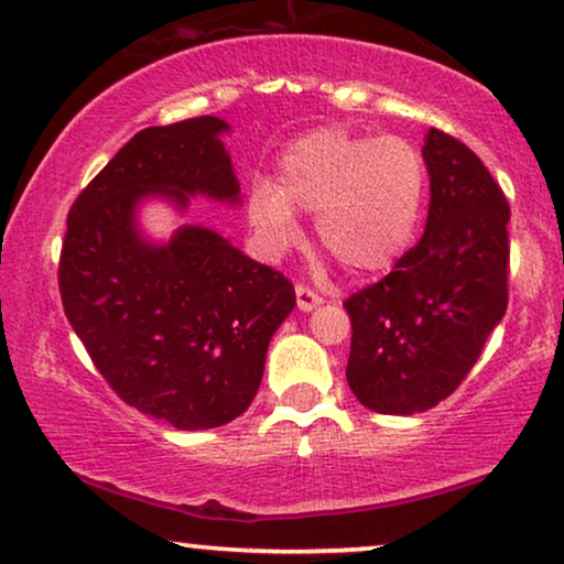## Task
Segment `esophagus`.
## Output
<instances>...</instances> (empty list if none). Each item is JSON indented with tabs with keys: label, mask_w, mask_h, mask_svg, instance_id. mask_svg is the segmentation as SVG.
I'll use <instances>...</instances> for the list:
<instances>
[{
	"label": "esophagus",
	"mask_w": 564,
	"mask_h": 564,
	"mask_svg": "<svg viewBox=\"0 0 564 564\" xmlns=\"http://www.w3.org/2000/svg\"><path fill=\"white\" fill-rule=\"evenodd\" d=\"M295 295H297V308L303 313H311L313 308H318V305L324 303V297H321L318 292H313L311 288H305V284H297Z\"/></svg>",
	"instance_id": "1"
}]
</instances>
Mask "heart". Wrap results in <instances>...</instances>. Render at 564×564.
Returning <instances> with one entry per match:
<instances>
[{
  "label": "heart",
  "instance_id": "b5f03b06",
  "mask_svg": "<svg viewBox=\"0 0 564 564\" xmlns=\"http://www.w3.org/2000/svg\"><path fill=\"white\" fill-rule=\"evenodd\" d=\"M427 165L401 137L328 127L295 139L280 155L276 181H256L248 223L267 251L300 238L295 212H308L321 248L352 276L391 269L420 230Z\"/></svg>",
  "mask_w": 564,
  "mask_h": 564
}]
</instances>
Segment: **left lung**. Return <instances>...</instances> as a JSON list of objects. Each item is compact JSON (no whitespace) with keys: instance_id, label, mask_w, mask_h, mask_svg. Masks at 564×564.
<instances>
[{"instance_id":"obj_1","label":"left lung","mask_w":564,"mask_h":564,"mask_svg":"<svg viewBox=\"0 0 564 564\" xmlns=\"http://www.w3.org/2000/svg\"><path fill=\"white\" fill-rule=\"evenodd\" d=\"M425 236L393 272L345 300L347 383L378 414L427 412L458 389L508 308L506 194L464 142L425 134Z\"/></svg>"}]
</instances>
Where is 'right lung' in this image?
Segmentation results:
<instances>
[{
  "label": "right lung",
  "mask_w": 564,
  "mask_h": 564,
  "mask_svg": "<svg viewBox=\"0 0 564 564\" xmlns=\"http://www.w3.org/2000/svg\"><path fill=\"white\" fill-rule=\"evenodd\" d=\"M199 116L129 139L67 217L58 290L72 328L108 386L175 430L228 425L251 406L267 349L295 290L204 225L152 240L139 212L160 199L186 215L192 196L240 204L223 134Z\"/></svg>",
  "instance_id": "right-lung-1"
}]
</instances>
